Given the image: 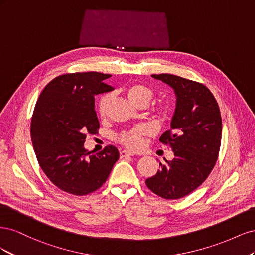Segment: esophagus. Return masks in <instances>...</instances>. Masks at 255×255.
I'll return each instance as SVG.
<instances>
[{"label": "esophagus", "mask_w": 255, "mask_h": 255, "mask_svg": "<svg viewBox=\"0 0 255 255\" xmlns=\"http://www.w3.org/2000/svg\"><path fill=\"white\" fill-rule=\"evenodd\" d=\"M133 155L134 154L129 151H127V150L120 151V157H128V156H133Z\"/></svg>", "instance_id": "esophagus-1"}]
</instances>
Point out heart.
<instances>
[{
	"instance_id": "b5f03b06",
	"label": "heart",
	"mask_w": 255,
	"mask_h": 255,
	"mask_svg": "<svg viewBox=\"0 0 255 255\" xmlns=\"http://www.w3.org/2000/svg\"><path fill=\"white\" fill-rule=\"evenodd\" d=\"M127 96L129 99V101L132 102L135 106L146 107L151 102V100L153 99L154 94L152 89L144 86V85L135 84L127 89ZM111 98L112 97L110 95H105L99 100L98 109H99V114L101 116L106 115L107 109H109V105L111 102ZM166 114H167V111L164 109L158 112L159 117H164V116H166ZM142 134H143V129L141 128H137L129 130L128 133L122 134L119 139L122 143H125L130 149H139L142 145V140H141Z\"/></svg>"
}]
</instances>
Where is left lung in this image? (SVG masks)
Masks as SVG:
<instances>
[{"mask_svg":"<svg viewBox=\"0 0 255 255\" xmlns=\"http://www.w3.org/2000/svg\"><path fill=\"white\" fill-rule=\"evenodd\" d=\"M152 78L170 86L176 97L171 129L159 141L169 144L174 158L159 163L155 175L145 180L146 186L164 199H180L201 185L218 158L222 121L212 92L203 84L161 73Z\"/></svg>","mask_w":255,"mask_h":255,"instance_id":"obj_1","label":"left lung"}]
</instances>
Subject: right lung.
<instances>
[{
  "label": "right lung",
  "mask_w": 255,
  "mask_h": 255,
  "mask_svg": "<svg viewBox=\"0 0 255 255\" xmlns=\"http://www.w3.org/2000/svg\"><path fill=\"white\" fill-rule=\"evenodd\" d=\"M110 74L83 72L64 74L44 87L30 123L34 151L43 172L59 189L84 196L106 182L119 151L107 145L97 154L85 149L87 133H97L99 120L95 96L114 87Z\"/></svg>",
  "instance_id": "add662e5"
}]
</instances>
